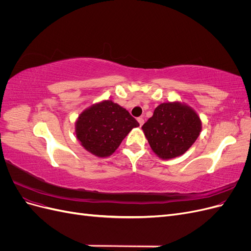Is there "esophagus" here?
Here are the masks:
<instances>
[{"instance_id": "1", "label": "esophagus", "mask_w": 251, "mask_h": 251, "mask_svg": "<svg viewBox=\"0 0 251 251\" xmlns=\"http://www.w3.org/2000/svg\"><path fill=\"white\" fill-rule=\"evenodd\" d=\"M137 121L139 123V126H140L144 124V120H143L142 117H138V118H137Z\"/></svg>"}]
</instances>
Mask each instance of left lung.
Returning <instances> with one entry per match:
<instances>
[{
	"mask_svg": "<svg viewBox=\"0 0 251 251\" xmlns=\"http://www.w3.org/2000/svg\"><path fill=\"white\" fill-rule=\"evenodd\" d=\"M201 128L198 114L178 101L159 104L142 126L151 149L161 159L183 155L199 137Z\"/></svg>",
	"mask_w": 251,
	"mask_h": 251,
	"instance_id": "1",
	"label": "left lung"
}]
</instances>
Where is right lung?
<instances>
[{"instance_id":"1","label":"right lung","mask_w":251,"mask_h":251,"mask_svg":"<svg viewBox=\"0 0 251 251\" xmlns=\"http://www.w3.org/2000/svg\"><path fill=\"white\" fill-rule=\"evenodd\" d=\"M139 124L125 108L112 100L91 105L78 116L75 133L81 146L97 157H108Z\"/></svg>"}]
</instances>
